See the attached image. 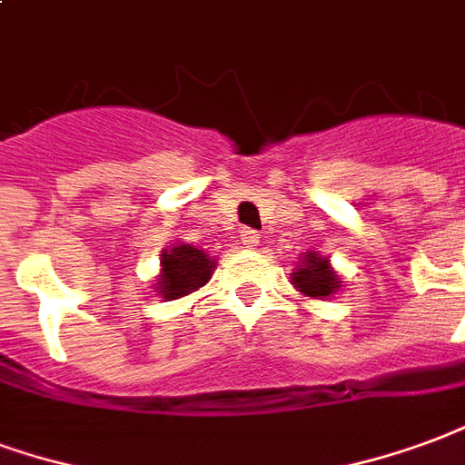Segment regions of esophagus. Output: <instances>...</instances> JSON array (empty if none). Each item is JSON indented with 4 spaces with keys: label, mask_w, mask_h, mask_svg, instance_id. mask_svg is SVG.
Wrapping results in <instances>:
<instances>
[{
    "label": "esophagus",
    "mask_w": 465,
    "mask_h": 465,
    "mask_svg": "<svg viewBox=\"0 0 465 465\" xmlns=\"http://www.w3.org/2000/svg\"><path fill=\"white\" fill-rule=\"evenodd\" d=\"M240 240H242V245L250 247V250L260 245V235H257L255 230H242V232H240Z\"/></svg>",
    "instance_id": "esophagus-1"
}]
</instances>
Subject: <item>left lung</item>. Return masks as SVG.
Returning <instances> with one entry per match:
<instances>
[{"label": "left lung", "mask_w": 465, "mask_h": 465, "mask_svg": "<svg viewBox=\"0 0 465 465\" xmlns=\"http://www.w3.org/2000/svg\"><path fill=\"white\" fill-rule=\"evenodd\" d=\"M294 290L312 297V300H327L331 294L340 292L341 280L330 265V257H322L317 252H307L300 265L290 274Z\"/></svg>", "instance_id": "1"}]
</instances>
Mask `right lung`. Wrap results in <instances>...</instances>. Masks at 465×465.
<instances>
[{
	"label": "right lung",
	"instance_id": "add662e5",
	"mask_svg": "<svg viewBox=\"0 0 465 465\" xmlns=\"http://www.w3.org/2000/svg\"><path fill=\"white\" fill-rule=\"evenodd\" d=\"M213 270H215V260H210L205 250L185 245V242L173 245L171 250H163L161 274L155 277V290L163 300H178L208 282Z\"/></svg>",
	"mask_w": 465,
	"mask_h": 465
}]
</instances>
